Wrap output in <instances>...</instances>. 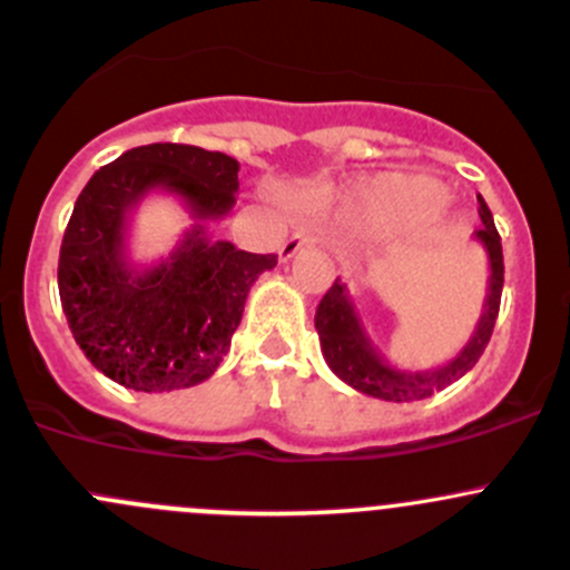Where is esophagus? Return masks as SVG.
<instances>
[{
  "label": "esophagus",
  "instance_id": "esophagus-1",
  "mask_svg": "<svg viewBox=\"0 0 570 570\" xmlns=\"http://www.w3.org/2000/svg\"><path fill=\"white\" fill-rule=\"evenodd\" d=\"M308 245H312V239H308L306 234H292V237L286 239V243L281 245V250H278L281 262H289L292 256H297V253H301L303 248H308Z\"/></svg>",
  "mask_w": 570,
  "mask_h": 570
}]
</instances>
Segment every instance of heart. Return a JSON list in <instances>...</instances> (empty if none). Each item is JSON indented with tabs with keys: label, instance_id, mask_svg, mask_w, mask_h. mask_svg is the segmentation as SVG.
Wrapping results in <instances>:
<instances>
[{
	"label": "heart",
	"instance_id": "b5f03b06",
	"mask_svg": "<svg viewBox=\"0 0 570 570\" xmlns=\"http://www.w3.org/2000/svg\"><path fill=\"white\" fill-rule=\"evenodd\" d=\"M446 193L439 181L422 176H381L366 181L355 195V209L375 223H422L439 215L444 206ZM303 209L322 215L331 209L327 195H308L303 198ZM458 234L455 226H441L435 237L452 239Z\"/></svg>",
	"mask_w": 570,
	"mask_h": 570
}]
</instances>
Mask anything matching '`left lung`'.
Instances as JSON below:
<instances>
[{
    "mask_svg": "<svg viewBox=\"0 0 570 570\" xmlns=\"http://www.w3.org/2000/svg\"><path fill=\"white\" fill-rule=\"evenodd\" d=\"M480 200V220L482 226L474 232V239L482 245L488 256V292L485 303H482V314L476 320L474 333L469 342L463 344L461 353L444 366L435 370H400L392 366L375 347L372 336L366 333L364 320H361L355 301L350 297L347 284L342 278L333 281L331 289L320 301L317 314H314V325L320 333V347L325 355L327 366L338 381L353 386L355 392L377 396L386 402H413L428 400L435 392H444L455 381H461L465 372L480 361L485 353L488 342H491L493 325H497L499 301H502V284H504V258H502V239H499L497 226H493V215L488 209L485 200Z\"/></svg>",
    "mask_w": 570,
    "mask_h": 570,
    "instance_id": "obj_1",
    "label": "left lung"
}]
</instances>
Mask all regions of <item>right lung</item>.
<instances>
[{
  "label": "right lung",
  "mask_w": 570,
  "mask_h": 570,
  "mask_svg": "<svg viewBox=\"0 0 570 570\" xmlns=\"http://www.w3.org/2000/svg\"><path fill=\"white\" fill-rule=\"evenodd\" d=\"M239 163L198 146L131 148L90 176L60 245L57 286L73 338L109 381L176 392L209 381L232 347L250 286L275 253L237 250L209 223L237 204ZM151 191L183 198L194 217L177 248L142 268L128 258V223Z\"/></svg>",
  "instance_id": "add662e5"
}]
</instances>
